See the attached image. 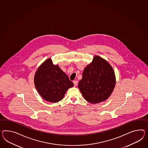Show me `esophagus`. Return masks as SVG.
Masks as SVG:
<instances>
[{
    "instance_id": "esophagus-1",
    "label": "esophagus",
    "mask_w": 148,
    "mask_h": 148,
    "mask_svg": "<svg viewBox=\"0 0 148 148\" xmlns=\"http://www.w3.org/2000/svg\"><path fill=\"white\" fill-rule=\"evenodd\" d=\"M73 83L74 84L75 86H76L77 85V84H78V81H77V80H74V81L73 82Z\"/></svg>"
}]
</instances>
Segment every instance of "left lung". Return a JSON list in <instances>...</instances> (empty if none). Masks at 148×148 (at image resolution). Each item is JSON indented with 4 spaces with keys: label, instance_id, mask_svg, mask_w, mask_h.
Instances as JSON below:
<instances>
[{
    "label": "left lung",
    "instance_id": "obj_1",
    "mask_svg": "<svg viewBox=\"0 0 148 148\" xmlns=\"http://www.w3.org/2000/svg\"><path fill=\"white\" fill-rule=\"evenodd\" d=\"M116 77L110 63L98 55L84 70L78 88L88 102L97 103L105 101L114 90Z\"/></svg>",
    "mask_w": 148,
    "mask_h": 148
}]
</instances>
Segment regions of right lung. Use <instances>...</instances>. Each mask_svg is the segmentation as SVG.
I'll return each mask as SVG.
<instances>
[{"mask_svg":"<svg viewBox=\"0 0 148 148\" xmlns=\"http://www.w3.org/2000/svg\"><path fill=\"white\" fill-rule=\"evenodd\" d=\"M35 86L42 98L48 102H58L62 100L73 83L58 65H53L49 58L39 66L34 78Z\"/></svg>","mask_w":148,"mask_h":148,"instance_id":"obj_1","label":"right lung"}]
</instances>
